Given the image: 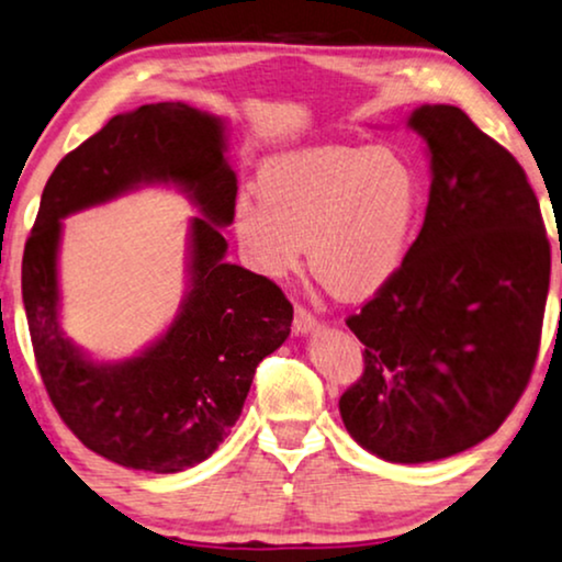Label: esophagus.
Wrapping results in <instances>:
<instances>
[{
  "label": "esophagus",
  "instance_id": "34e87169",
  "mask_svg": "<svg viewBox=\"0 0 562 562\" xmlns=\"http://www.w3.org/2000/svg\"><path fill=\"white\" fill-rule=\"evenodd\" d=\"M317 325H321V321L310 313L307 307H302V304H296L294 310V330L296 334H310V330H315Z\"/></svg>",
  "mask_w": 562,
  "mask_h": 562
}]
</instances>
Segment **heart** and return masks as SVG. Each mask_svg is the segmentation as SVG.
Wrapping results in <instances>:
<instances>
[{
    "label": "heart",
    "instance_id": "heart-1",
    "mask_svg": "<svg viewBox=\"0 0 562 562\" xmlns=\"http://www.w3.org/2000/svg\"><path fill=\"white\" fill-rule=\"evenodd\" d=\"M260 200L239 198L234 237L258 273L283 279L310 245L315 279L341 300L380 292L404 266L419 218V182L387 148L317 145L270 161Z\"/></svg>",
    "mask_w": 562,
    "mask_h": 562
}]
</instances>
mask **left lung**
<instances>
[{"label": "left lung", "mask_w": 562, "mask_h": 562, "mask_svg": "<svg viewBox=\"0 0 562 562\" xmlns=\"http://www.w3.org/2000/svg\"><path fill=\"white\" fill-rule=\"evenodd\" d=\"M408 124L432 161L427 216L398 273L346 317L364 372L338 408L370 453L425 463L497 432L529 385L550 239L521 164L459 106Z\"/></svg>", "instance_id": "1"}]
</instances>
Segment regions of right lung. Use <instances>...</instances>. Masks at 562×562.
Wrapping results in <instances>:
<instances>
[{
	"mask_svg": "<svg viewBox=\"0 0 562 562\" xmlns=\"http://www.w3.org/2000/svg\"><path fill=\"white\" fill-rule=\"evenodd\" d=\"M140 181L182 183L204 211L193 222V289L167 336L122 366H93L56 321L58 218ZM237 177L224 124L187 103L116 114L57 164L23 252L33 355L61 422L82 446L127 469L175 474L226 438L258 364L286 341L294 307L266 276L224 262Z\"/></svg>",
	"mask_w": 562,
	"mask_h": 562,
	"instance_id": "obj_1",
	"label": "right lung"
}]
</instances>
